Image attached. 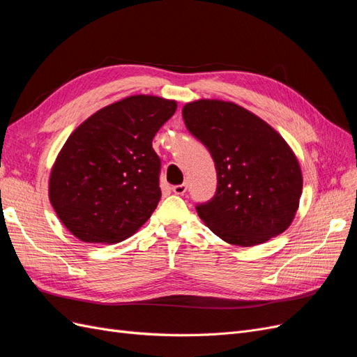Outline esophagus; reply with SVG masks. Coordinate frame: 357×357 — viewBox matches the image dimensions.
I'll return each instance as SVG.
<instances>
[{
	"instance_id": "obj_1",
	"label": "esophagus",
	"mask_w": 357,
	"mask_h": 357,
	"mask_svg": "<svg viewBox=\"0 0 357 357\" xmlns=\"http://www.w3.org/2000/svg\"><path fill=\"white\" fill-rule=\"evenodd\" d=\"M172 191L178 195H183V192L187 191V183H181V185H174L172 187Z\"/></svg>"
}]
</instances>
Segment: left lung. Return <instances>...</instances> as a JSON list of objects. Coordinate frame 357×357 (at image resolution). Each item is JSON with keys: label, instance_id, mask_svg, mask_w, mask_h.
Segmentation results:
<instances>
[{"label": "left lung", "instance_id": "obj_1", "mask_svg": "<svg viewBox=\"0 0 357 357\" xmlns=\"http://www.w3.org/2000/svg\"><path fill=\"white\" fill-rule=\"evenodd\" d=\"M182 117L216 169L213 197L195 204L202 221L227 243L243 248L282 234L303 192L300 165L283 137L233 102L195 100Z\"/></svg>", "mask_w": 357, "mask_h": 357}]
</instances>
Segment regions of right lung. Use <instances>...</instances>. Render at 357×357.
<instances>
[{"label": "right lung", "instance_id": "add662e5", "mask_svg": "<svg viewBox=\"0 0 357 357\" xmlns=\"http://www.w3.org/2000/svg\"><path fill=\"white\" fill-rule=\"evenodd\" d=\"M175 111V100L130 96L99 109L68 137L49 194L77 238L119 243L151 216L162 197V160L153 139Z\"/></svg>", "mask_w": 357, "mask_h": 357}]
</instances>
